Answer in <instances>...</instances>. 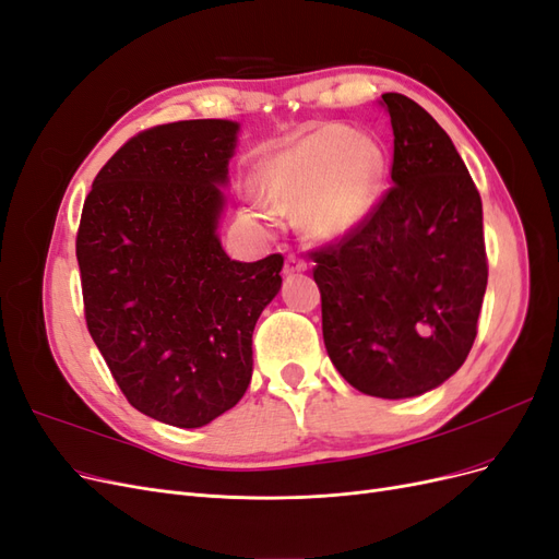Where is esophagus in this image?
<instances>
[{
  "label": "esophagus",
  "instance_id": "34e87169",
  "mask_svg": "<svg viewBox=\"0 0 559 559\" xmlns=\"http://www.w3.org/2000/svg\"><path fill=\"white\" fill-rule=\"evenodd\" d=\"M306 270H308V263L300 257H296V253H289V257H286V263H284L286 275H298V273H306Z\"/></svg>",
  "mask_w": 559,
  "mask_h": 559
}]
</instances>
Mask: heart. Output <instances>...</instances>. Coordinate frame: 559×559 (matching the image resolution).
<instances>
[{"mask_svg": "<svg viewBox=\"0 0 559 559\" xmlns=\"http://www.w3.org/2000/svg\"><path fill=\"white\" fill-rule=\"evenodd\" d=\"M384 177L380 146L347 128L329 126L267 154L253 181L265 205L296 214L312 240L331 242L357 228L376 205ZM257 218H267L253 207Z\"/></svg>", "mask_w": 559, "mask_h": 559, "instance_id": "obj_1", "label": "heart"}]
</instances>
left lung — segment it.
<instances>
[{
	"label": "left lung",
	"mask_w": 559,
	"mask_h": 559,
	"mask_svg": "<svg viewBox=\"0 0 559 559\" xmlns=\"http://www.w3.org/2000/svg\"><path fill=\"white\" fill-rule=\"evenodd\" d=\"M392 181L337 245L312 251L333 366L378 399L431 392L466 361L487 286L483 202L431 114L384 93Z\"/></svg>",
	"instance_id": "8db88e82"
}]
</instances>
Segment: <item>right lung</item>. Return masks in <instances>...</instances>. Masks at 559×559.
<instances>
[{"instance_id": "right-lung-1", "label": "right lung", "mask_w": 559, "mask_h": 559, "mask_svg": "<svg viewBox=\"0 0 559 559\" xmlns=\"http://www.w3.org/2000/svg\"><path fill=\"white\" fill-rule=\"evenodd\" d=\"M240 126L200 118L134 134L97 173L76 233L93 341L128 403L198 429L251 380V333L282 253L233 261L216 228Z\"/></svg>"}]
</instances>
